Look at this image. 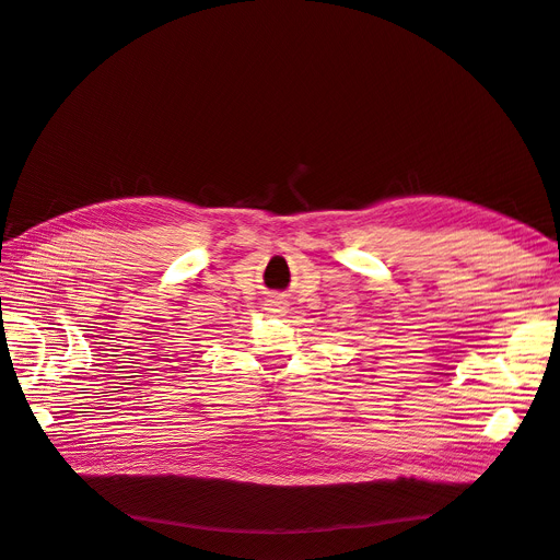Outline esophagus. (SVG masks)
Returning a JSON list of instances; mask_svg holds the SVG:
<instances>
[{
    "instance_id": "esophagus-1",
    "label": "esophagus",
    "mask_w": 560,
    "mask_h": 560,
    "mask_svg": "<svg viewBox=\"0 0 560 560\" xmlns=\"http://www.w3.org/2000/svg\"><path fill=\"white\" fill-rule=\"evenodd\" d=\"M265 308H268L270 313H283L285 302L283 300H268V302H265Z\"/></svg>"
}]
</instances>
